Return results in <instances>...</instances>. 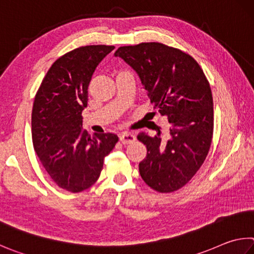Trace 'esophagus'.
Masks as SVG:
<instances>
[{"label": "esophagus", "mask_w": 254, "mask_h": 254, "mask_svg": "<svg viewBox=\"0 0 254 254\" xmlns=\"http://www.w3.org/2000/svg\"><path fill=\"white\" fill-rule=\"evenodd\" d=\"M135 140V135L133 134L132 132H123L120 134V141H121L123 144H127V143H131Z\"/></svg>", "instance_id": "obj_1"}]
</instances>
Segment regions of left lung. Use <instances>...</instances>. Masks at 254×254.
<instances>
[{
    "label": "left lung",
    "instance_id": "left-lung-1",
    "mask_svg": "<svg viewBox=\"0 0 254 254\" xmlns=\"http://www.w3.org/2000/svg\"><path fill=\"white\" fill-rule=\"evenodd\" d=\"M139 75L159 113L171 123L170 139L140 132L146 145L139 164L141 178L161 193L186 186L203 164L213 135V99L203 71L190 55L158 42L115 51Z\"/></svg>",
    "mask_w": 254,
    "mask_h": 254
}]
</instances>
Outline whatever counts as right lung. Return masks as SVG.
Here are the masks:
<instances>
[{
	"mask_svg": "<svg viewBox=\"0 0 254 254\" xmlns=\"http://www.w3.org/2000/svg\"><path fill=\"white\" fill-rule=\"evenodd\" d=\"M113 50L110 45H87L64 54L50 67L34 99V150L51 179L73 193L93 186L104 158L119 140L114 133L90 136L82 128L92 75Z\"/></svg>",
	"mask_w": 254,
	"mask_h": 254,
	"instance_id": "add662e5",
	"label": "right lung"
}]
</instances>
